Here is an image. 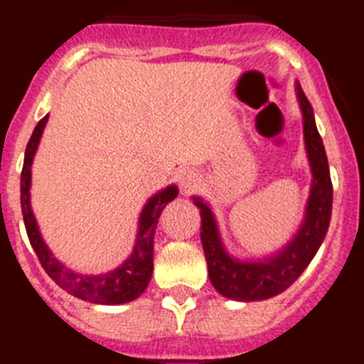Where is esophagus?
<instances>
[{
  "mask_svg": "<svg viewBox=\"0 0 364 364\" xmlns=\"http://www.w3.org/2000/svg\"><path fill=\"white\" fill-rule=\"evenodd\" d=\"M176 180H178V186L182 188V191L186 193L193 191V189L200 184V176H198L197 171H193V169H184V171H180L178 176H176Z\"/></svg>",
  "mask_w": 364,
  "mask_h": 364,
  "instance_id": "obj_1",
  "label": "esophagus"
}]
</instances>
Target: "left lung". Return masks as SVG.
Here are the masks:
<instances>
[{
  "instance_id": "obj_1",
  "label": "left lung",
  "mask_w": 364,
  "mask_h": 364,
  "mask_svg": "<svg viewBox=\"0 0 364 364\" xmlns=\"http://www.w3.org/2000/svg\"><path fill=\"white\" fill-rule=\"evenodd\" d=\"M295 95L302 112V133H304V149L310 164L311 184L304 217L294 237L284 246L264 257L242 259L233 255L228 252L226 244L222 240L220 228L210 202L197 195L191 197L193 204L200 210V240L210 281L222 297L231 301H264L290 288L308 268L330 226L333 188L326 151L315 125L314 109L302 92L299 82L295 83Z\"/></svg>"
}]
</instances>
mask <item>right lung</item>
<instances>
[{"label": "right lung", "instance_id": "obj_1", "mask_svg": "<svg viewBox=\"0 0 364 364\" xmlns=\"http://www.w3.org/2000/svg\"><path fill=\"white\" fill-rule=\"evenodd\" d=\"M49 120V114H45L32 131V136L25 149L23 171H21V213H23L25 230L32 250L36 252L41 266L50 279L56 282L62 290L82 301L95 302V304H125L146 291L147 284L153 275V250H154V231L162 215L164 208L178 197V188L169 184L147 198L144 204L140 217H138L136 239H134L133 252L127 259L104 273H78L65 266L62 260H58L50 247L43 240L38 220L34 217L31 205V186H32V162L36 156L40 146L41 134Z\"/></svg>", "mask_w": 364, "mask_h": 364}]
</instances>
